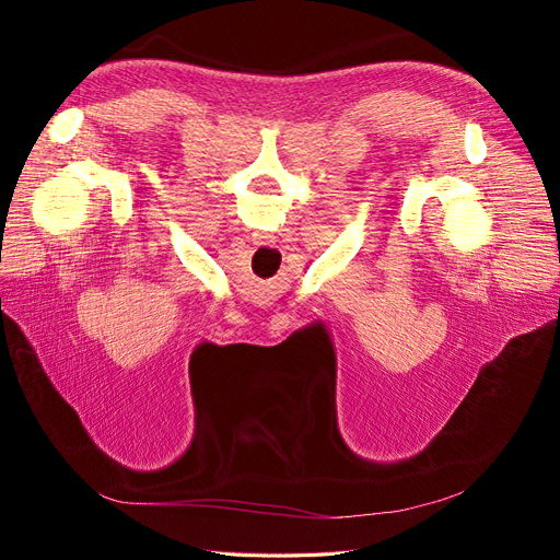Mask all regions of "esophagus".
<instances>
[{"mask_svg":"<svg viewBox=\"0 0 560 560\" xmlns=\"http://www.w3.org/2000/svg\"><path fill=\"white\" fill-rule=\"evenodd\" d=\"M254 245H273L276 243V235L270 233H254Z\"/></svg>","mask_w":560,"mask_h":560,"instance_id":"obj_1","label":"esophagus"}]
</instances>
